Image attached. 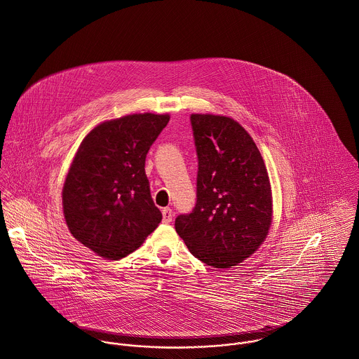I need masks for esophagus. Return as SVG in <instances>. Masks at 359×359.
I'll list each match as a JSON object with an SVG mask.
<instances>
[{"mask_svg":"<svg viewBox=\"0 0 359 359\" xmlns=\"http://www.w3.org/2000/svg\"><path fill=\"white\" fill-rule=\"evenodd\" d=\"M172 218H173V212L170 208H163L162 210V219L165 224H169L172 222Z\"/></svg>","mask_w":359,"mask_h":359,"instance_id":"34e87169","label":"esophagus"}]
</instances>
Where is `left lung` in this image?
Returning a JSON list of instances; mask_svg holds the SVG:
<instances>
[{"instance_id":"obj_1","label":"left lung","mask_w":359,"mask_h":359,"mask_svg":"<svg viewBox=\"0 0 359 359\" xmlns=\"http://www.w3.org/2000/svg\"><path fill=\"white\" fill-rule=\"evenodd\" d=\"M198 158L197 201L175 221L190 253L215 269H231L267 238L273 218L269 173L249 133L233 118L190 116Z\"/></svg>"}]
</instances>
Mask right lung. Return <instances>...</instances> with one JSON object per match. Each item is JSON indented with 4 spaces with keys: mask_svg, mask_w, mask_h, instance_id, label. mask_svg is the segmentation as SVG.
Returning a JSON list of instances; mask_svg holds the SVG:
<instances>
[{
    "mask_svg": "<svg viewBox=\"0 0 359 359\" xmlns=\"http://www.w3.org/2000/svg\"><path fill=\"white\" fill-rule=\"evenodd\" d=\"M168 114H128L96 126L82 141L62 187L72 236L118 260L137 250L162 221L145 175V158Z\"/></svg>",
    "mask_w": 359,
    "mask_h": 359,
    "instance_id": "obj_1",
    "label": "right lung"
}]
</instances>
